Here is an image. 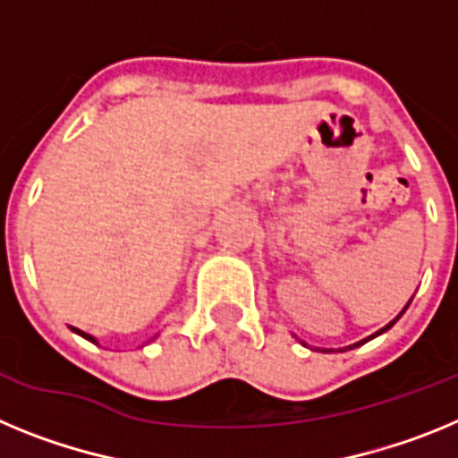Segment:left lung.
Masks as SVG:
<instances>
[{
    "label": "left lung",
    "instance_id": "8db88e82",
    "mask_svg": "<svg viewBox=\"0 0 458 458\" xmlns=\"http://www.w3.org/2000/svg\"><path fill=\"white\" fill-rule=\"evenodd\" d=\"M408 305H411V302H408ZM408 305H406V307H408ZM406 307H403V310H406ZM402 314H403V311H402ZM402 314H399V317H402ZM399 317H396V318H394V321H390V323H387V326H386V327H380V330H378V333H376V335H380V333H386V330H390V327H392V326H394V323H396V321H399ZM376 335H371V337H376ZM371 337H369V339H371ZM365 342H367V339H365ZM360 344H362V342L353 344V346H360ZM353 346H349V349H353Z\"/></svg>",
    "mask_w": 458,
    "mask_h": 458
}]
</instances>
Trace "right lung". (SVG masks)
I'll use <instances>...</instances> for the list:
<instances>
[{
    "label": "right lung",
    "instance_id": "add662e5",
    "mask_svg": "<svg viewBox=\"0 0 458 458\" xmlns=\"http://www.w3.org/2000/svg\"><path fill=\"white\" fill-rule=\"evenodd\" d=\"M72 330H75V333H78V335H82V337H84V339H89V342H96V339H93V337H91V335L82 333V330H78V327H72Z\"/></svg>",
    "mask_w": 458,
    "mask_h": 458
}]
</instances>
